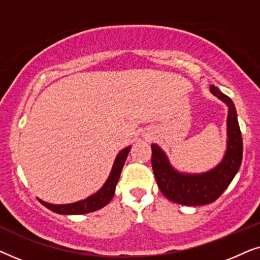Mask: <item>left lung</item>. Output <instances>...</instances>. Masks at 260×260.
I'll return each mask as SVG.
<instances>
[{
  "label": "left lung",
  "instance_id": "1",
  "mask_svg": "<svg viewBox=\"0 0 260 260\" xmlns=\"http://www.w3.org/2000/svg\"><path fill=\"white\" fill-rule=\"evenodd\" d=\"M211 92L229 106L227 149L222 161L215 168L202 174H184L173 168L157 144L151 145V167L157 186L170 201L184 206H202L214 202L221 195L240 168L243 159V138L232 99L214 85Z\"/></svg>",
  "mask_w": 260,
  "mask_h": 260
}]
</instances>
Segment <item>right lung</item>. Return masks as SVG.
Wrapping results in <instances>:
<instances>
[{
    "label": "right lung",
    "mask_w": 260,
    "mask_h": 260,
    "mask_svg": "<svg viewBox=\"0 0 260 260\" xmlns=\"http://www.w3.org/2000/svg\"><path fill=\"white\" fill-rule=\"evenodd\" d=\"M130 149L131 147H126L125 149H123L118 155H117L115 163H113L112 170L111 173H110L109 179L106 180L104 186H103L95 194L91 195V197L85 199V200L73 202V204H67V205H53L42 200H39V201H40L46 208L51 209L52 212L59 213V214H70V215L85 214V213H91L103 208L104 206H106L110 201H111L113 195H115L116 184L118 182L124 162L126 161V157L127 155H129Z\"/></svg>",
    "instance_id": "1"
}]
</instances>
